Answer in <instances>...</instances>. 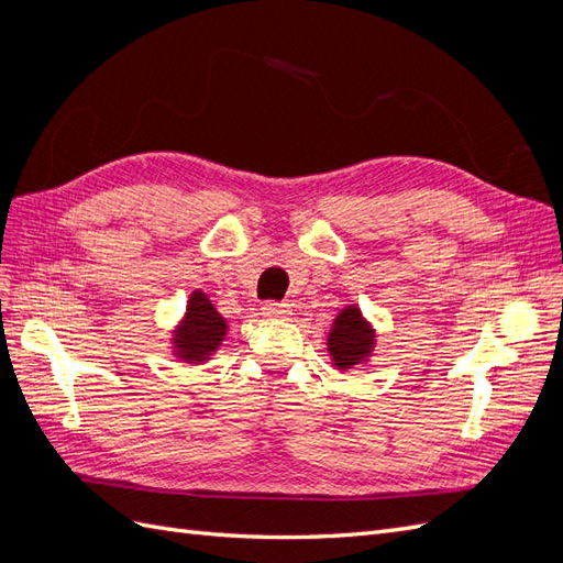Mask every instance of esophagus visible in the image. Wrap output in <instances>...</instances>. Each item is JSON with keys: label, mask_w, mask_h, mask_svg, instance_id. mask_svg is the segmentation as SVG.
I'll use <instances>...</instances> for the list:
<instances>
[{"label": "esophagus", "mask_w": 563, "mask_h": 563, "mask_svg": "<svg viewBox=\"0 0 563 563\" xmlns=\"http://www.w3.org/2000/svg\"><path fill=\"white\" fill-rule=\"evenodd\" d=\"M263 314H265V317H272V319L288 317V314H291V305L284 302V300H267V302L263 305Z\"/></svg>", "instance_id": "esophagus-1"}]
</instances>
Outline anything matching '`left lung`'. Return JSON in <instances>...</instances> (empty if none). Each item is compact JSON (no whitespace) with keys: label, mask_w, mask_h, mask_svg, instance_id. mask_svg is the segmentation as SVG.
Listing matches in <instances>:
<instances>
[{"label":"left lung","mask_w":563,"mask_h":563,"mask_svg":"<svg viewBox=\"0 0 563 563\" xmlns=\"http://www.w3.org/2000/svg\"><path fill=\"white\" fill-rule=\"evenodd\" d=\"M373 331L356 308H347L338 314L333 331L329 335V350L333 364L340 368H352L360 364L364 356L371 354Z\"/></svg>","instance_id":"1"}]
</instances>
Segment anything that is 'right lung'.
I'll return each instance as SVG.
<instances>
[{"mask_svg": "<svg viewBox=\"0 0 563 563\" xmlns=\"http://www.w3.org/2000/svg\"><path fill=\"white\" fill-rule=\"evenodd\" d=\"M225 329V319L216 312L207 296L197 291L187 302V314L176 331L174 345L185 362L199 364L220 345Z\"/></svg>", "mask_w": 563, "mask_h": 563, "instance_id": "add662e5", "label": "right lung"}]
</instances>
